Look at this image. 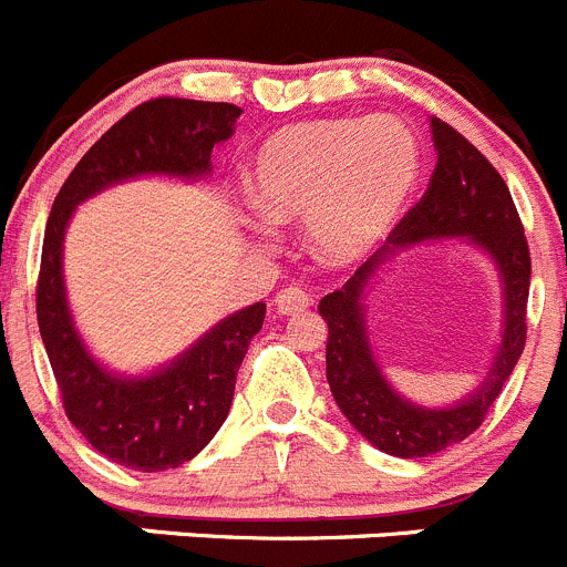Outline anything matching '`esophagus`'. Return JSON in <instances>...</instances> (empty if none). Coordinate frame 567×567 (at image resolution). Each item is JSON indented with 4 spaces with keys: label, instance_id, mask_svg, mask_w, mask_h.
Segmentation results:
<instances>
[{
    "label": "esophagus",
    "instance_id": "34e87169",
    "mask_svg": "<svg viewBox=\"0 0 567 567\" xmlns=\"http://www.w3.org/2000/svg\"><path fill=\"white\" fill-rule=\"evenodd\" d=\"M309 303H311L309 292H303L300 287L280 289L278 298H275V309H278V315H295V311H303Z\"/></svg>",
    "mask_w": 567,
    "mask_h": 567
}]
</instances>
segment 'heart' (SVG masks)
I'll list each match as a JSON object with an SVG mask.
<instances>
[{"label":"heart","mask_w":567,"mask_h":567,"mask_svg":"<svg viewBox=\"0 0 567 567\" xmlns=\"http://www.w3.org/2000/svg\"><path fill=\"white\" fill-rule=\"evenodd\" d=\"M419 171V140L393 114L326 117L269 134L249 165L247 196L272 225L306 221L320 261L354 264L396 225Z\"/></svg>","instance_id":"b5f03b06"}]
</instances>
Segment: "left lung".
Masks as SVG:
<instances>
[{
    "label": "left lung",
    "instance_id": "1",
    "mask_svg": "<svg viewBox=\"0 0 567 567\" xmlns=\"http://www.w3.org/2000/svg\"><path fill=\"white\" fill-rule=\"evenodd\" d=\"M435 168L424 196L402 216L385 244L342 284L320 300L329 323L326 379L348 422L373 446L399 458H424L475 433L512 377L526 346V303L532 256L506 182L495 165L450 123L433 117ZM461 235L493 256L504 278V340L496 362L478 391L453 409L430 411L402 400L381 377L364 331L361 298L379 268L415 240Z\"/></svg>",
    "mask_w": 567,
    "mask_h": 567
}]
</instances>
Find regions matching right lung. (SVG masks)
Listing matches in <instances>:
<instances>
[{
  "mask_svg": "<svg viewBox=\"0 0 567 567\" xmlns=\"http://www.w3.org/2000/svg\"><path fill=\"white\" fill-rule=\"evenodd\" d=\"M238 114L241 109L233 103L188 97L140 103L83 154L47 219L35 315L61 402L83 439L128 470H174L219 433L233 404L238 365L249 340L261 331L267 306L252 303L225 318L157 373L137 379L109 373L90 357L66 306L61 272L66 225L83 199L114 182L143 174L205 176L213 145L230 137Z\"/></svg>",
  "mask_w": 567,
  "mask_h": 567,
  "instance_id": "obj_1",
  "label": "right lung"
}]
</instances>
